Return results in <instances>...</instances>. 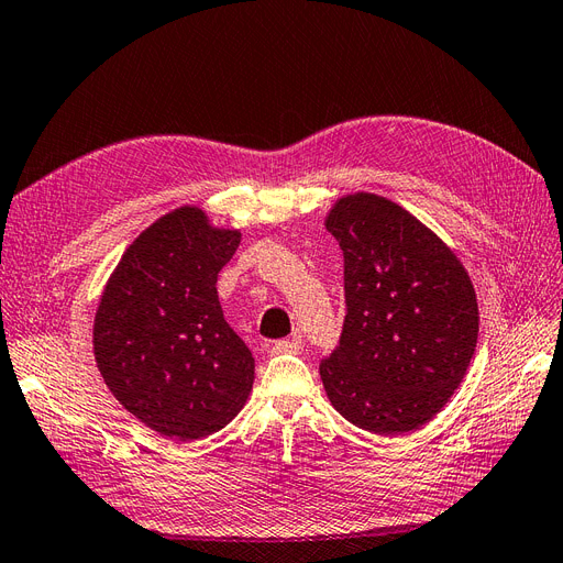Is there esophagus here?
Masks as SVG:
<instances>
[{
    "label": "esophagus",
    "instance_id": "1",
    "mask_svg": "<svg viewBox=\"0 0 563 563\" xmlns=\"http://www.w3.org/2000/svg\"><path fill=\"white\" fill-rule=\"evenodd\" d=\"M302 347H305L302 338H300V335H294V338L277 340V343L272 345V352H275V354H300Z\"/></svg>",
    "mask_w": 563,
    "mask_h": 563
}]
</instances>
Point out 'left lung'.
Returning a JSON list of instances; mask_svg holds the SVG:
<instances>
[{"mask_svg":"<svg viewBox=\"0 0 563 563\" xmlns=\"http://www.w3.org/2000/svg\"><path fill=\"white\" fill-rule=\"evenodd\" d=\"M345 258V321L319 376L335 411L373 434H406L463 383L479 310L453 251L395 201L340 199L327 218Z\"/></svg>","mask_w":563,"mask_h":563,"instance_id":"obj_1","label":"left lung"}]
</instances>
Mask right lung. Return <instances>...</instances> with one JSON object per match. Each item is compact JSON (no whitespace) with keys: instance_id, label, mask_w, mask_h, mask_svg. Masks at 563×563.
<instances>
[{"instance_id":"obj_1","label":"right lung","mask_w":563,"mask_h":563,"mask_svg":"<svg viewBox=\"0 0 563 563\" xmlns=\"http://www.w3.org/2000/svg\"><path fill=\"white\" fill-rule=\"evenodd\" d=\"M240 240L195 207L176 209L124 251L100 298L98 368L117 401L164 437H207L246 404L253 356L216 291Z\"/></svg>"}]
</instances>
